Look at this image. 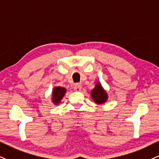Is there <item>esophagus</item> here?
Segmentation results:
<instances>
[{
    "mask_svg": "<svg viewBox=\"0 0 159 159\" xmlns=\"http://www.w3.org/2000/svg\"><path fill=\"white\" fill-rule=\"evenodd\" d=\"M74 89L75 91H80L82 90V86L80 84H76V85H74Z\"/></svg>",
    "mask_w": 159,
    "mask_h": 159,
    "instance_id": "34e87169",
    "label": "esophagus"
}]
</instances>
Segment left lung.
<instances>
[{"instance_id": "8db88e82", "label": "left lung", "mask_w": 159, "mask_h": 159, "mask_svg": "<svg viewBox=\"0 0 159 159\" xmlns=\"http://www.w3.org/2000/svg\"><path fill=\"white\" fill-rule=\"evenodd\" d=\"M91 95L93 102L97 105H102V104L106 102L107 99H108L107 93L104 89L100 82L96 83L94 89L91 90Z\"/></svg>"}]
</instances>
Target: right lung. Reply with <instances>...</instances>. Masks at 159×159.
<instances>
[{
	"instance_id": "obj_1",
	"label": "right lung",
	"mask_w": 159,
	"mask_h": 159,
	"mask_svg": "<svg viewBox=\"0 0 159 159\" xmlns=\"http://www.w3.org/2000/svg\"><path fill=\"white\" fill-rule=\"evenodd\" d=\"M66 93V89L60 86H55L52 90V102L53 104L57 105L63 99L65 94Z\"/></svg>"
}]
</instances>
